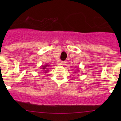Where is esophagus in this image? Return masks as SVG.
Returning a JSON list of instances; mask_svg holds the SVG:
<instances>
[{
  "instance_id": "esophagus-1",
  "label": "esophagus",
  "mask_w": 121,
  "mask_h": 121,
  "mask_svg": "<svg viewBox=\"0 0 121 121\" xmlns=\"http://www.w3.org/2000/svg\"><path fill=\"white\" fill-rule=\"evenodd\" d=\"M65 63H66L65 61H60L59 64L60 65H64L65 64Z\"/></svg>"
}]
</instances>
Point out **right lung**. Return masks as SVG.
<instances>
[{
  "mask_svg": "<svg viewBox=\"0 0 121 121\" xmlns=\"http://www.w3.org/2000/svg\"><path fill=\"white\" fill-rule=\"evenodd\" d=\"M47 65H46L44 66V67H43V69H44V70H45L46 68H46V67H47ZM45 73H47V71H45Z\"/></svg>",
  "mask_w": 121,
  "mask_h": 121,
  "instance_id": "obj_1",
  "label": "right lung"
}]
</instances>
